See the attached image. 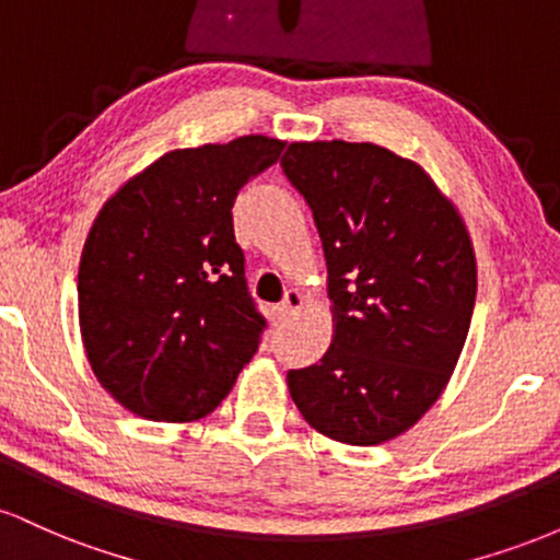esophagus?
Segmentation results:
<instances>
[{
    "mask_svg": "<svg viewBox=\"0 0 560 560\" xmlns=\"http://www.w3.org/2000/svg\"><path fill=\"white\" fill-rule=\"evenodd\" d=\"M302 294L298 292V289H287L284 292V300H281V305L276 307V316H279V320H289L294 316V313L300 311L302 307Z\"/></svg>",
    "mask_w": 560,
    "mask_h": 560,
    "instance_id": "34e87169",
    "label": "esophagus"
}]
</instances>
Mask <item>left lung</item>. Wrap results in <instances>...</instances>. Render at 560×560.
Segmentation results:
<instances>
[{
    "label": "left lung",
    "mask_w": 560,
    "mask_h": 560,
    "mask_svg": "<svg viewBox=\"0 0 560 560\" xmlns=\"http://www.w3.org/2000/svg\"><path fill=\"white\" fill-rule=\"evenodd\" d=\"M281 171L313 210L337 320L326 355L287 374L289 395L320 434L378 445L432 408L458 363L471 240L423 168L384 147L294 141Z\"/></svg>",
    "instance_id": "8db88e82"
}]
</instances>
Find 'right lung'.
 I'll use <instances>...</instances> for the list:
<instances>
[{
    "label": "right lung",
    "instance_id": "1",
    "mask_svg": "<svg viewBox=\"0 0 560 560\" xmlns=\"http://www.w3.org/2000/svg\"><path fill=\"white\" fill-rule=\"evenodd\" d=\"M281 150L240 137L168 152L96 215L79 268L81 337L102 387L141 419H202L258 350L268 320L231 208Z\"/></svg>",
    "mask_w": 560,
    "mask_h": 560
}]
</instances>
